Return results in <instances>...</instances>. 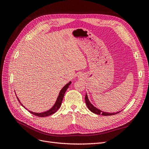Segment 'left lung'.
Wrapping results in <instances>:
<instances>
[{
	"mask_svg": "<svg viewBox=\"0 0 149 149\" xmlns=\"http://www.w3.org/2000/svg\"><path fill=\"white\" fill-rule=\"evenodd\" d=\"M85 102H86V104L87 107H88V109L94 114H99V115L101 114L102 116H112V115H114V114H116L119 113V112H120V111H119V112H116V113H109V112H103V111H102L100 109H97L96 107H94L92 104L90 102V101L88 100V96H87L86 94V96H85Z\"/></svg>",
	"mask_w": 149,
	"mask_h": 149,
	"instance_id": "8db88e82",
	"label": "left lung"
}]
</instances>
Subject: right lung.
I'll list each match as a JSON object with an SVG mask.
<instances>
[{
    "instance_id": "add662e5",
    "label": "right lung",
    "mask_w": 149,
    "mask_h": 149,
    "mask_svg": "<svg viewBox=\"0 0 149 149\" xmlns=\"http://www.w3.org/2000/svg\"><path fill=\"white\" fill-rule=\"evenodd\" d=\"M71 82L70 81L68 83L66 84L65 86L62 88V89L61 90L60 93H59V96H58V97L57 98V100H56V102L55 104V105H54L53 106V107L51 108V109H49V110H48V111H47L46 112H42V113H36V112H31V111H29L30 112L31 114H33V115H35L36 116L41 117V118L49 116H50V115L54 114L60 107V106L61 105V102H62V101H63V97H64V95H65V93L66 90L68 89V88L69 86L71 84ZM17 100H18V101H19V102L21 104V105L23 106L24 107H25L23 105H22V104L20 102L19 100V99H18V97H17ZM25 109H26V108H25Z\"/></svg>"
}]
</instances>
